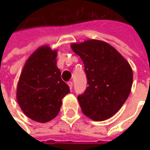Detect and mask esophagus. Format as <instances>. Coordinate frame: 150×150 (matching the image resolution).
<instances>
[{"label":"esophagus","mask_w":150,"mask_h":150,"mask_svg":"<svg viewBox=\"0 0 150 150\" xmlns=\"http://www.w3.org/2000/svg\"><path fill=\"white\" fill-rule=\"evenodd\" d=\"M67 84H68V86H69V88L72 90V82H71V81H70V82H68V83H67Z\"/></svg>","instance_id":"obj_1"}]
</instances>
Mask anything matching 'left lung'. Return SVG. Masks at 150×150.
I'll return each mask as SVG.
<instances>
[{"instance_id":"left-lung-1","label":"left lung","mask_w":150,"mask_h":150,"mask_svg":"<svg viewBox=\"0 0 150 150\" xmlns=\"http://www.w3.org/2000/svg\"><path fill=\"white\" fill-rule=\"evenodd\" d=\"M83 60L88 86L78 100L84 115L94 121L113 116L129 95L133 70L113 47L100 40L71 44Z\"/></svg>"}]
</instances>
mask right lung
Wrapping results in <instances>:
<instances>
[{
	"mask_svg": "<svg viewBox=\"0 0 150 150\" xmlns=\"http://www.w3.org/2000/svg\"><path fill=\"white\" fill-rule=\"evenodd\" d=\"M57 50L42 46L26 60L16 88V100L28 118L47 123L60 111L70 89L57 67Z\"/></svg>",
	"mask_w": 150,
	"mask_h": 150,
	"instance_id": "obj_1",
	"label": "right lung"
}]
</instances>
